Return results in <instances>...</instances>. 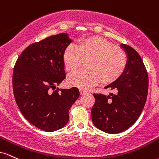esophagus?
I'll return each instance as SVG.
<instances>
[{
  "label": "esophagus",
  "instance_id": "obj_1",
  "mask_svg": "<svg viewBox=\"0 0 159 159\" xmlns=\"http://www.w3.org/2000/svg\"><path fill=\"white\" fill-rule=\"evenodd\" d=\"M86 93H87L86 91L83 90V89H80V94H85Z\"/></svg>",
  "mask_w": 159,
  "mask_h": 159
}]
</instances>
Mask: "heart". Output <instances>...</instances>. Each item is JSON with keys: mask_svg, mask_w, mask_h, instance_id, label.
Here are the masks:
<instances>
[{"mask_svg": "<svg viewBox=\"0 0 159 159\" xmlns=\"http://www.w3.org/2000/svg\"><path fill=\"white\" fill-rule=\"evenodd\" d=\"M65 68L73 73L88 61L87 70H80L69 76L71 85L86 90L101 81L108 84L118 80L126 70L128 55L122 48L98 37H89L77 46L70 45L63 56Z\"/></svg>", "mask_w": 159, "mask_h": 159, "instance_id": "heart-1", "label": "heart"}]
</instances>
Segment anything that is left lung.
<instances>
[{
  "label": "left lung",
  "instance_id": "8db88e82",
  "mask_svg": "<svg viewBox=\"0 0 159 159\" xmlns=\"http://www.w3.org/2000/svg\"><path fill=\"white\" fill-rule=\"evenodd\" d=\"M128 57L126 70L105 89L109 95L94 93L92 119L98 129L109 134L127 130L137 121L147 101L149 77L141 57L131 46L122 44Z\"/></svg>",
  "mask_w": 159,
  "mask_h": 159
}]
</instances>
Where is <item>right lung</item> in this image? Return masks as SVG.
<instances>
[{
  "mask_svg": "<svg viewBox=\"0 0 159 159\" xmlns=\"http://www.w3.org/2000/svg\"><path fill=\"white\" fill-rule=\"evenodd\" d=\"M71 43L61 33L34 43L21 53L14 66L12 89L19 110L31 124L44 131L63 128L79 89H56L66 78L64 53Z\"/></svg>",
  "mask_w": 159,
  "mask_h": 159,
  "instance_id": "1",
  "label": "right lung"
}]
</instances>
